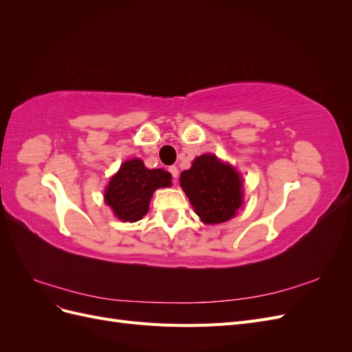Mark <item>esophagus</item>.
Instances as JSON below:
<instances>
[{"instance_id":"1","label":"esophagus","mask_w":352,"mask_h":352,"mask_svg":"<svg viewBox=\"0 0 352 352\" xmlns=\"http://www.w3.org/2000/svg\"><path fill=\"white\" fill-rule=\"evenodd\" d=\"M168 172L172 173L173 180H175V184H176V182H177V175H179V170H177V167H176V166H170V167H168Z\"/></svg>"}]
</instances>
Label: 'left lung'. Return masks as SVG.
I'll list each match as a JSON object with an SVG mask.
<instances>
[{
  "label": "left lung",
  "mask_w": 352,
  "mask_h": 352,
  "mask_svg": "<svg viewBox=\"0 0 352 352\" xmlns=\"http://www.w3.org/2000/svg\"><path fill=\"white\" fill-rule=\"evenodd\" d=\"M179 180L197 216L206 225L235 217L243 202L241 175L214 154L197 157L190 168L180 173Z\"/></svg>",
  "instance_id": "obj_1"
}]
</instances>
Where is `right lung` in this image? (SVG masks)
Segmentation results:
<instances>
[{"label": "right lung", "instance_id": "obj_1", "mask_svg": "<svg viewBox=\"0 0 352 352\" xmlns=\"http://www.w3.org/2000/svg\"><path fill=\"white\" fill-rule=\"evenodd\" d=\"M172 185V175L163 168H146L141 158L124 162L109 182L104 201L122 221H138L146 212L154 190Z\"/></svg>", "mask_w": 352, "mask_h": 352}]
</instances>
